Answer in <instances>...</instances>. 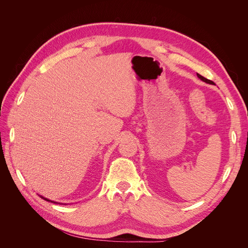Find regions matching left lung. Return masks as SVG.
<instances>
[{
  "label": "left lung",
  "mask_w": 248,
  "mask_h": 248,
  "mask_svg": "<svg viewBox=\"0 0 248 248\" xmlns=\"http://www.w3.org/2000/svg\"><path fill=\"white\" fill-rule=\"evenodd\" d=\"M197 76H198V78L201 79V80H202V81H205V82H207V84H210V85H213V81L212 80H210V79H208V78H204V77H202L201 74H199V73H197Z\"/></svg>",
  "instance_id": "1"
}]
</instances>
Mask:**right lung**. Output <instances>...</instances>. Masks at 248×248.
Returning <instances> with one entry per match:
<instances>
[{
    "label": "right lung",
    "instance_id": "1",
    "mask_svg": "<svg viewBox=\"0 0 248 248\" xmlns=\"http://www.w3.org/2000/svg\"><path fill=\"white\" fill-rule=\"evenodd\" d=\"M41 197V196H40ZM42 199H44V200H46V201H47V202H52V201H49V200H47V199H46V198H43V197H41Z\"/></svg>",
    "mask_w": 248,
    "mask_h": 248
}]
</instances>
